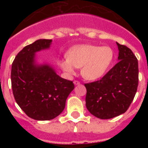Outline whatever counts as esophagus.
Here are the masks:
<instances>
[{
	"label": "esophagus",
	"mask_w": 148,
	"mask_h": 148,
	"mask_svg": "<svg viewBox=\"0 0 148 148\" xmlns=\"http://www.w3.org/2000/svg\"><path fill=\"white\" fill-rule=\"evenodd\" d=\"M74 84L75 85H78V84H80V82H78V81H74Z\"/></svg>",
	"instance_id": "34e87169"
}]
</instances>
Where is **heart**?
Masks as SVG:
<instances>
[{
	"mask_svg": "<svg viewBox=\"0 0 148 148\" xmlns=\"http://www.w3.org/2000/svg\"><path fill=\"white\" fill-rule=\"evenodd\" d=\"M114 53L110 47L76 46L67 53V58L61 61L64 71L73 74L75 67H82V74L87 80H96L106 73L113 61Z\"/></svg>",
	"mask_w": 148,
	"mask_h": 148,
	"instance_id": "obj_1",
	"label": "heart"
}]
</instances>
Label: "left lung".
I'll use <instances>...</instances> for the list:
<instances>
[{
	"instance_id": "1",
	"label": "left lung",
	"mask_w": 148,
	"mask_h": 148,
	"mask_svg": "<svg viewBox=\"0 0 148 148\" xmlns=\"http://www.w3.org/2000/svg\"><path fill=\"white\" fill-rule=\"evenodd\" d=\"M116 44L119 61L100 80L84 84L86 107L91 114L101 119H109L125 113L138 87V60L130 48Z\"/></svg>"
}]
</instances>
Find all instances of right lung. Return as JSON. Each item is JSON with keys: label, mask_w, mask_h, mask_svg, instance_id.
<instances>
[{"label": "right lung", "mask_w": 148, "mask_h": 148, "mask_svg": "<svg viewBox=\"0 0 148 148\" xmlns=\"http://www.w3.org/2000/svg\"><path fill=\"white\" fill-rule=\"evenodd\" d=\"M52 40L39 39L26 46L12 64L11 82L15 101L31 119H53L64 110L75 87L72 81L58 75L48 64H35V53L48 49Z\"/></svg>", "instance_id": "obj_1"}]
</instances>
